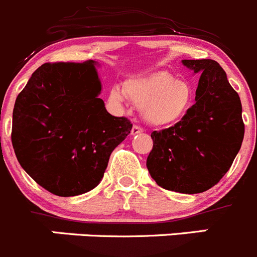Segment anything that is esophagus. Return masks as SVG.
<instances>
[{
  "label": "esophagus",
  "instance_id": "esophagus-1",
  "mask_svg": "<svg viewBox=\"0 0 257 257\" xmlns=\"http://www.w3.org/2000/svg\"><path fill=\"white\" fill-rule=\"evenodd\" d=\"M143 128H141L140 125H134L133 128H132V136H138V134L143 133Z\"/></svg>",
  "mask_w": 257,
  "mask_h": 257
}]
</instances>
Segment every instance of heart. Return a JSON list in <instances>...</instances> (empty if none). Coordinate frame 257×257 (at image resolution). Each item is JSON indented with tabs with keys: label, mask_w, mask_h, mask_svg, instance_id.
Wrapping results in <instances>:
<instances>
[{
	"label": "heart",
	"mask_w": 257,
	"mask_h": 257,
	"mask_svg": "<svg viewBox=\"0 0 257 257\" xmlns=\"http://www.w3.org/2000/svg\"><path fill=\"white\" fill-rule=\"evenodd\" d=\"M125 95L137 106L142 107L145 119L153 125L177 123L188 114L194 102L191 86L165 71L126 81L124 92L117 87L110 91V97L117 102L123 101Z\"/></svg>",
	"instance_id": "b5f03b06"
}]
</instances>
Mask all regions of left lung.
Returning <instances> with one entry per match:
<instances>
[{
    "label": "left lung",
    "mask_w": 257,
    "mask_h": 257,
    "mask_svg": "<svg viewBox=\"0 0 257 257\" xmlns=\"http://www.w3.org/2000/svg\"><path fill=\"white\" fill-rule=\"evenodd\" d=\"M183 64L201 73L195 104L174 126L151 133L147 169L166 190L198 194L214 186L232 166L244 124L238 93L218 62L183 59Z\"/></svg>",
    "instance_id": "obj_1"
}]
</instances>
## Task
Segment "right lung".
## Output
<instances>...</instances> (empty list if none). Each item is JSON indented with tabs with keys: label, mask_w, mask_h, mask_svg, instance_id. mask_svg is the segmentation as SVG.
Wrapping results in <instances>:
<instances>
[{
	"label": "right lung",
	"mask_w": 257,
	"mask_h": 257,
	"mask_svg": "<svg viewBox=\"0 0 257 257\" xmlns=\"http://www.w3.org/2000/svg\"><path fill=\"white\" fill-rule=\"evenodd\" d=\"M95 61L45 63L31 74L13 112L14 151L26 174L58 196L99 185L111 152L132 131L99 97Z\"/></svg>",
	"instance_id": "1"
}]
</instances>
